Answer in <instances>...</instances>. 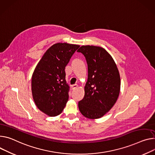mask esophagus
Instances as JSON below:
<instances>
[{
    "label": "esophagus",
    "instance_id": "1",
    "mask_svg": "<svg viewBox=\"0 0 155 155\" xmlns=\"http://www.w3.org/2000/svg\"><path fill=\"white\" fill-rule=\"evenodd\" d=\"M72 89L74 90V89H77L78 88V84H73V85H72Z\"/></svg>",
    "mask_w": 155,
    "mask_h": 155
}]
</instances>
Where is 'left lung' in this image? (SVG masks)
Listing matches in <instances>:
<instances>
[{
    "mask_svg": "<svg viewBox=\"0 0 155 155\" xmlns=\"http://www.w3.org/2000/svg\"><path fill=\"white\" fill-rule=\"evenodd\" d=\"M77 51L84 56L88 69L85 94L79 101V109L88 118H101L118 99L120 89L118 70L112 56L103 48L82 46Z\"/></svg>",
    "mask_w": 155,
    "mask_h": 155,
    "instance_id": "8db88e82",
    "label": "left lung"
}]
</instances>
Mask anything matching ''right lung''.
I'll list each match as a JSON object with an SVG mask.
<instances>
[{
    "mask_svg": "<svg viewBox=\"0 0 155 155\" xmlns=\"http://www.w3.org/2000/svg\"><path fill=\"white\" fill-rule=\"evenodd\" d=\"M77 45L58 43L48 50L32 75L31 91L37 107L54 117L63 110L70 87L66 81L65 68L79 48Z\"/></svg>",
    "mask_w": 155,
    "mask_h": 155,
    "instance_id": "obj_1",
    "label": "right lung"
}]
</instances>
